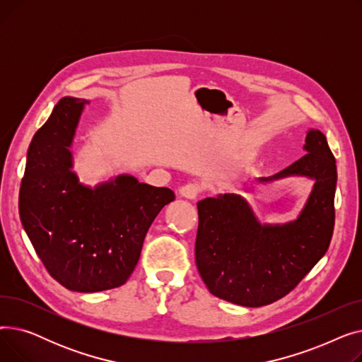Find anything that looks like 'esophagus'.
Segmentation results:
<instances>
[{
	"mask_svg": "<svg viewBox=\"0 0 362 362\" xmlns=\"http://www.w3.org/2000/svg\"><path fill=\"white\" fill-rule=\"evenodd\" d=\"M201 186L198 183H187L180 187V195L187 199H195L201 194Z\"/></svg>",
	"mask_w": 362,
	"mask_h": 362,
	"instance_id": "1",
	"label": "esophagus"
}]
</instances>
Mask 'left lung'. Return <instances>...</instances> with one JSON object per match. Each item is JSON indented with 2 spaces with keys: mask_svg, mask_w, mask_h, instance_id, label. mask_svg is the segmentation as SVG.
I'll use <instances>...</instances> for the list:
<instances>
[{
  "mask_svg": "<svg viewBox=\"0 0 362 362\" xmlns=\"http://www.w3.org/2000/svg\"><path fill=\"white\" fill-rule=\"evenodd\" d=\"M307 154L265 183L288 176L314 179L298 220L261 224L240 195L205 198L198 206L195 261L214 296L243 307H262L286 296L326 254L334 229L336 160L320 130L307 133Z\"/></svg>",
  "mask_w": 362,
  "mask_h": 362,
  "instance_id": "left-lung-1",
  "label": "left lung"
}]
</instances>
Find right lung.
<instances>
[{
    "label": "right lung",
    "instance_id": "obj_1",
    "mask_svg": "<svg viewBox=\"0 0 362 362\" xmlns=\"http://www.w3.org/2000/svg\"><path fill=\"white\" fill-rule=\"evenodd\" d=\"M86 100L62 98L28 151L18 194L23 229L47 272L69 291L101 292L127 281L149 226L175 201L168 187L133 176L88 187L71 171V141Z\"/></svg>",
    "mask_w": 362,
    "mask_h": 362
}]
</instances>
